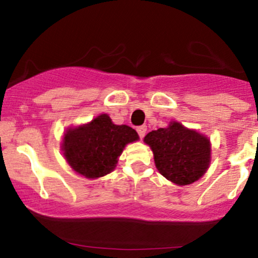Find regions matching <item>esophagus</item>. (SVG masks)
Instances as JSON below:
<instances>
[{
    "instance_id": "34e87169",
    "label": "esophagus",
    "mask_w": 258,
    "mask_h": 258,
    "mask_svg": "<svg viewBox=\"0 0 258 258\" xmlns=\"http://www.w3.org/2000/svg\"><path fill=\"white\" fill-rule=\"evenodd\" d=\"M137 132H138V136H139V138L141 139H143L144 138V136H146V133H147V126H139V127H137Z\"/></svg>"
}]
</instances>
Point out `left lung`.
<instances>
[{"label": "left lung", "mask_w": 258, "mask_h": 258, "mask_svg": "<svg viewBox=\"0 0 258 258\" xmlns=\"http://www.w3.org/2000/svg\"><path fill=\"white\" fill-rule=\"evenodd\" d=\"M144 142L152 148L159 172L178 185L194 183L210 166V139L176 121L149 132Z\"/></svg>", "instance_id": "left-lung-1"}]
</instances>
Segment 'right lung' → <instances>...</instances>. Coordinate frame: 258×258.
<instances>
[{
	"instance_id": "obj_1",
	"label": "right lung",
	"mask_w": 258,
	"mask_h": 258,
	"mask_svg": "<svg viewBox=\"0 0 258 258\" xmlns=\"http://www.w3.org/2000/svg\"><path fill=\"white\" fill-rule=\"evenodd\" d=\"M138 139L132 127L115 125L102 114L90 123L67 130L61 150L74 171L86 178H98L110 173L126 144Z\"/></svg>"
}]
</instances>
